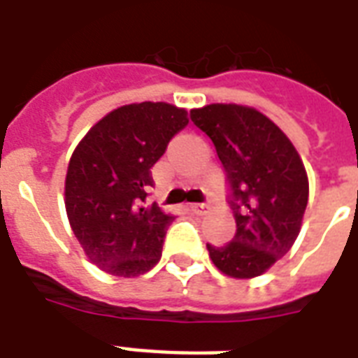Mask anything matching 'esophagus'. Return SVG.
Here are the masks:
<instances>
[{
	"label": "esophagus",
	"instance_id": "34e87169",
	"mask_svg": "<svg viewBox=\"0 0 358 358\" xmlns=\"http://www.w3.org/2000/svg\"><path fill=\"white\" fill-rule=\"evenodd\" d=\"M189 210L195 213V215H204L208 210V206L206 204H189Z\"/></svg>",
	"mask_w": 358,
	"mask_h": 358
}]
</instances>
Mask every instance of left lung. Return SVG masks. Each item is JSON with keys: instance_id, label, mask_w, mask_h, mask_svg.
I'll return each mask as SVG.
<instances>
[{"instance_id": "left-lung-1", "label": "left lung", "mask_w": 358, "mask_h": 358, "mask_svg": "<svg viewBox=\"0 0 358 358\" xmlns=\"http://www.w3.org/2000/svg\"><path fill=\"white\" fill-rule=\"evenodd\" d=\"M189 117L223 163L236 219L232 241L206 245L210 258L229 277H258L299 236L308 202L305 165L282 129L256 109L212 103Z\"/></svg>"}]
</instances>
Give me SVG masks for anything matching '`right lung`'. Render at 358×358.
Here are the masks:
<instances>
[{
  "instance_id": "1",
  "label": "right lung",
  "mask_w": 358,
  "mask_h": 358,
  "mask_svg": "<svg viewBox=\"0 0 358 358\" xmlns=\"http://www.w3.org/2000/svg\"><path fill=\"white\" fill-rule=\"evenodd\" d=\"M187 122V111L171 103H129L106 115L76 146L64 206L74 236L102 271L139 277L162 258L174 217L146 206L150 169Z\"/></svg>"
}]
</instances>
